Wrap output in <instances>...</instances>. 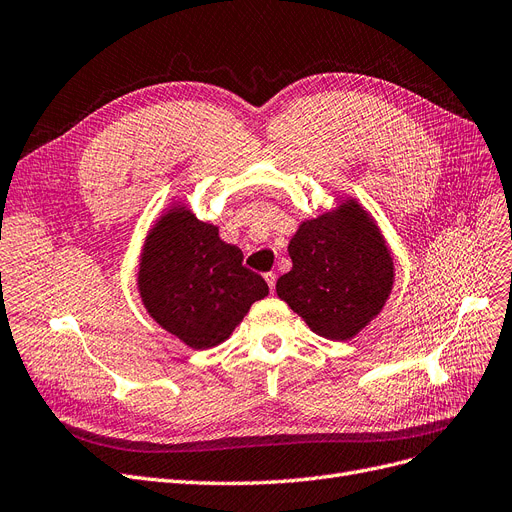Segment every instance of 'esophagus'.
<instances>
[{
    "label": "esophagus",
    "mask_w": 512,
    "mask_h": 512,
    "mask_svg": "<svg viewBox=\"0 0 512 512\" xmlns=\"http://www.w3.org/2000/svg\"><path fill=\"white\" fill-rule=\"evenodd\" d=\"M263 278H266V282H268V287H270V291H274V287H276V274L274 272H268L266 276H263Z\"/></svg>",
    "instance_id": "34e87169"
}]
</instances>
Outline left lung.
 I'll list each match as a JSON object with an SVG mask.
<instances>
[{
  "label": "left lung",
  "instance_id": "obj_1",
  "mask_svg": "<svg viewBox=\"0 0 512 512\" xmlns=\"http://www.w3.org/2000/svg\"><path fill=\"white\" fill-rule=\"evenodd\" d=\"M289 255L293 268L278 278L276 293L314 333L344 342L384 308L394 280L392 257L356 202L301 223Z\"/></svg>",
  "mask_w": 512,
  "mask_h": 512
}]
</instances>
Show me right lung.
Masks as SVG:
<instances>
[{
    "instance_id": "right-lung-1",
    "label": "right lung",
    "mask_w": 512,
    "mask_h": 512,
    "mask_svg": "<svg viewBox=\"0 0 512 512\" xmlns=\"http://www.w3.org/2000/svg\"><path fill=\"white\" fill-rule=\"evenodd\" d=\"M139 291L160 327L206 350L230 337L251 304L268 295V282L242 266V251L223 242L215 225L173 206L147 236Z\"/></svg>"
}]
</instances>
